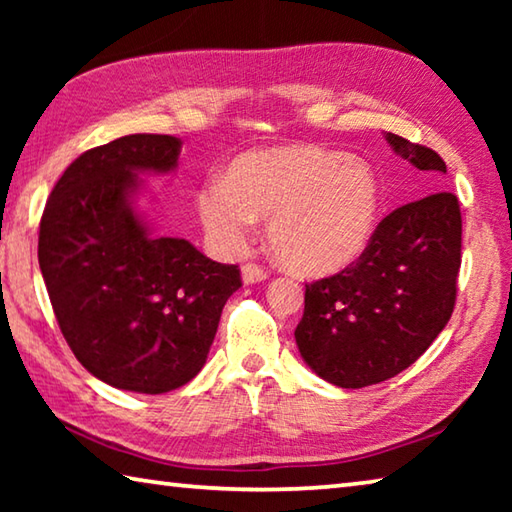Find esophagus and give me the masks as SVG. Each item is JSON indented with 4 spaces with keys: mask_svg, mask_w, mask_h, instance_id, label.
Returning a JSON list of instances; mask_svg holds the SVG:
<instances>
[{
    "mask_svg": "<svg viewBox=\"0 0 512 512\" xmlns=\"http://www.w3.org/2000/svg\"><path fill=\"white\" fill-rule=\"evenodd\" d=\"M241 277H244L246 284H257V282H264L268 273L257 264H244V266H241Z\"/></svg>",
    "mask_w": 512,
    "mask_h": 512,
    "instance_id": "obj_1",
    "label": "esophagus"
}]
</instances>
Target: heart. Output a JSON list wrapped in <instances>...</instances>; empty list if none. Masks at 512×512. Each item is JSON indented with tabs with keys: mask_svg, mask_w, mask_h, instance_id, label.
<instances>
[{
	"mask_svg": "<svg viewBox=\"0 0 512 512\" xmlns=\"http://www.w3.org/2000/svg\"><path fill=\"white\" fill-rule=\"evenodd\" d=\"M207 239L241 253L257 219L280 262L300 275H332L357 262L372 237L379 189L368 164L298 144L239 155L196 196Z\"/></svg>",
	"mask_w": 512,
	"mask_h": 512,
	"instance_id": "b5f03b06",
	"label": "heart"
}]
</instances>
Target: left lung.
I'll return each mask as SVG.
<instances>
[{
    "label": "left lung",
    "instance_id": "left-lung-1",
    "mask_svg": "<svg viewBox=\"0 0 512 512\" xmlns=\"http://www.w3.org/2000/svg\"><path fill=\"white\" fill-rule=\"evenodd\" d=\"M386 140L431 189L443 187L436 151L393 133ZM461 232L458 198L440 189L388 214L357 262L307 284L296 327L307 366L334 386L363 388L418 361L452 318Z\"/></svg>",
    "mask_w": 512,
    "mask_h": 512
}]
</instances>
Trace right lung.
<instances>
[{
  "label": "right lung",
  "mask_w": 512,
  "mask_h": 512,
  "mask_svg": "<svg viewBox=\"0 0 512 512\" xmlns=\"http://www.w3.org/2000/svg\"><path fill=\"white\" fill-rule=\"evenodd\" d=\"M173 135H126L79 155L51 189L38 262L83 368L121 391L160 395L207 361L223 305L241 287L187 239L155 235L137 210L140 173L178 167Z\"/></svg>",
  "instance_id": "right-lung-1"
}]
</instances>
